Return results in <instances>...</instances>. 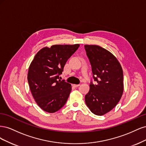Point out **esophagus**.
Returning <instances> with one entry per match:
<instances>
[{"label":"esophagus","mask_w":146,"mask_h":146,"mask_svg":"<svg viewBox=\"0 0 146 146\" xmlns=\"http://www.w3.org/2000/svg\"><path fill=\"white\" fill-rule=\"evenodd\" d=\"M73 86H74L75 88H77V87H78L79 86H80V84H78V85H76V84H74Z\"/></svg>","instance_id":"esophagus-1"}]
</instances>
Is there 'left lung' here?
Segmentation results:
<instances>
[{
	"label": "left lung",
	"mask_w": 146,
	"mask_h": 146,
	"mask_svg": "<svg viewBox=\"0 0 146 146\" xmlns=\"http://www.w3.org/2000/svg\"><path fill=\"white\" fill-rule=\"evenodd\" d=\"M96 82H92L85 103L96 115L102 116L116 107L123 94V70L111 52L97 45H85Z\"/></svg>",
	"instance_id": "1"
}]
</instances>
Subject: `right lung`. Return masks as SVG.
Instances as JSON below:
<instances>
[{
	"label": "right lung",
	"instance_id": "1",
	"mask_svg": "<svg viewBox=\"0 0 146 146\" xmlns=\"http://www.w3.org/2000/svg\"><path fill=\"white\" fill-rule=\"evenodd\" d=\"M80 44L53 45L39 50L30 63L27 80L32 94L38 105L53 113L62 108L72 90L70 84L60 80L66 61Z\"/></svg>",
	"mask_w": 146,
	"mask_h": 146
}]
</instances>
